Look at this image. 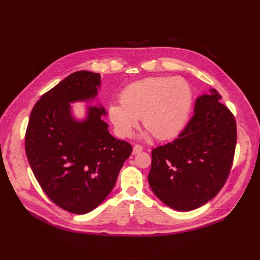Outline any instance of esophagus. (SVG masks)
<instances>
[{
	"mask_svg": "<svg viewBox=\"0 0 260 260\" xmlns=\"http://www.w3.org/2000/svg\"><path fill=\"white\" fill-rule=\"evenodd\" d=\"M142 151H143V147L141 145H135L134 148H133V155L138 154V153H140Z\"/></svg>",
	"mask_w": 260,
	"mask_h": 260,
	"instance_id": "1",
	"label": "esophagus"
}]
</instances>
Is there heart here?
Returning a JSON list of instances; mask_svg holds the SVG:
<instances>
[{
	"label": "heart",
	"mask_w": 260,
	"mask_h": 260,
	"mask_svg": "<svg viewBox=\"0 0 260 260\" xmlns=\"http://www.w3.org/2000/svg\"><path fill=\"white\" fill-rule=\"evenodd\" d=\"M121 102L108 106L109 120L119 137L137 127L139 118L147 132L160 140L174 137L184 126L192 106V89L181 77H148L126 86Z\"/></svg>",
	"instance_id": "obj_1"
}]
</instances>
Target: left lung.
<instances>
[{
	"label": "left lung",
	"instance_id": "8db88e82",
	"mask_svg": "<svg viewBox=\"0 0 260 260\" xmlns=\"http://www.w3.org/2000/svg\"><path fill=\"white\" fill-rule=\"evenodd\" d=\"M215 88L198 95L194 116L179 137L152 152L148 183L171 209L192 211L213 199L225 183L237 141L234 116Z\"/></svg>",
	"mask_w": 260,
	"mask_h": 260
}]
</instances>
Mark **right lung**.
<instances>
[{"label":"right lung","instance_id":"1","mask_svg":"<svg viewBox=\"0 0 260 260\" xmlns=\"http://www.w3.org/2000/svg\"><path fill=\"white\" fill-rule=\"evenodd\" d=\"M101 75L76 72L44 93L34 106L25 151L36 179L48 198L74 214L94 210L112 192L132 145L109 134L106 109L87 105L78 119L72 103H90Z\"/></svg>","mask_w":260,"mask_h":260}]
</instances>
